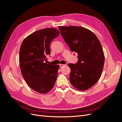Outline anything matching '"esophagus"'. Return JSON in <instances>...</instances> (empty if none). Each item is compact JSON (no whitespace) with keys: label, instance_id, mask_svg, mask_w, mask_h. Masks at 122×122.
Listing matches in <instances>:
<instances>
[{"label":"esophagus","instance_id":"1","mask_svg":"<svg viewBox=\"0 0 122 122\" xmlns=\"http://www.w3.org/2000/svg\"><path fill=\"white\" fill-rule=\"evenodd\" d=\"M59 66H60V67H63V66H65V65H64V64H60L59 65Z\"/></svg>","mask_w":122,"mask_h":122}]
</instances>
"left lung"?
Returning <instances> with one entry per match:
<instances>
[{
    "label": "left lung",
    "mask_w": 122,
    "mask_h": 122,
    "mask_svg": "<svg viewBox=\"0 0 122 122\" xmlns=\"http://www.w3.org/2000/svg\"><path fill=\"white\" fill-rule=\"evenodd\" d=\"M61 35L72 51L77 53L78 62L69 63L70 81L80 91L94 86L104 67V54L100 42L91 30L78 26H59Z\"/></svg>",
    "instance_id": "8db88e82"
}]
</instances>
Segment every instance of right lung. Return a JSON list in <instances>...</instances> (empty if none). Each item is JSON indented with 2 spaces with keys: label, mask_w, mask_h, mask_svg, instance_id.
I'll return each mask as SVG.
<instances>
[{
  "label": "right lung",
  "mask_w": 122,
  "mask_h": 122,
  "mask_svg": "<svg viewBox=\"0 0 122 122\" xmlns=\"http://www.w3.org/2000/svg\"><path fill=\"white\" fill-rule=\"evenodd\" d=\"M60 33L54 28L37 30L25 37L19 52L22 75L34 91L45 94L52 89L56 81L58 65L45 62L50 55V44Z\"/></svg>",
  "instance_id": "obj_1"
}]
</instances>
